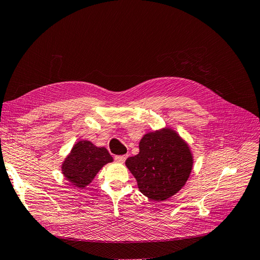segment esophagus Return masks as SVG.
I'll return each instance as SVG.
<instances>
[{"instance_id":"obj_1","label":"esophagus","mask_w":260,"mask_h":260,"mask_svg":"<svg viewBox=\"0 0 260 260\" xmlns=\"http://www.w3.org/2000/svg\"><path fill=\"white\" fill-rule=\"evenodd\" d=\"M126 157H127L126 154H124V155H115L114 156V160L116 162H119V163H123V162H125V160H126Z\"/></svg>"}]
</instances>
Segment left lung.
Masks as SVG:
<instances>
[{
	"instance_id": "left-lung-1",
	"label": "left lung",
	"mask_w": 260,
	"mask_h": 260,
	"mask_svg": "<svg viewBox=\"0 0 260 260\" xmlns=\"http://www.w3.org/2000/svg\"><path fill=\"white\" fill-rule=\"evenodd\" d=\"M125 164L136 178L142 194L164 201L185 186L193 160L182 139L166 128L142 137L139 153L128 157Z\"/></svg>"
}]
</instances>
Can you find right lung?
<instances>
[{"label": "right lung", "mask_w": 260, "mask_h": 260, "mask_svg": "<svg viewBox=\"0 0 260 260\" xmlns=\"http://www.w3.org/2000/svg\"><path fill=\"white\" fill-rule=\"evenodd\" d=\"M112 160L106 148L95 147L87 140L79 141L63 162L62 173L74 186L84 188L94 179L99 170Z\"/></svg>", "instance_id": "right-lung-1"}]
</instances>
